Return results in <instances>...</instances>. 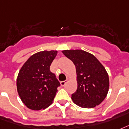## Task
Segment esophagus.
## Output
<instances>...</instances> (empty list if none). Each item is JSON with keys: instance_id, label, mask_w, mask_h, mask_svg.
Returning a JSON list of instances; mask_svg holds the SVG:
<instances>
[{"instance_id": "1", "label": "esophagus", "mask_w": 129, "mask_h": 129, "mask_svg": "<svg viewBox=\"0 0 129 129\" xmlns=\"http://www.w3.org/2000/svg\"><path fill=\"white\" fill-rule=\"evenodd\" d=\"M67 81H68L67 79L66 81H61V82H60V85H61L62 86H64V85L66 84V83L67 82Z\"/></svg>"}]
</instances>
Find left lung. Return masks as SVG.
<instances>
[{
    "mask_svg": "<svg viewBox=\"0 0 129 129\" xmlns=\"http://www.w3.org/2000/svg\"><path fill=\"white\" fill-rule=\"evenodd\" d=\"M75 65L77 89L71 95L76 105L91 108L102 102L109 89L108 75L104 66L91 54L82 50H63Z\"/></svg>",
    "mask_w": 129,
    "mask_h": 129,
    "instance_id": "obj_1",
    "label": "left lung"
}]
</instances>
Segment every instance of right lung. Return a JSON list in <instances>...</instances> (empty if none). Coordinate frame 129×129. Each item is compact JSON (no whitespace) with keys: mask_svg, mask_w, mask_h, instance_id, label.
Instances as JSON below:
<instances>
[{"mask_svg":"<svg viewBox=\"0 0 129 129\" xmlns=\"http://www.w3.org/2000/svg\"><path fill=\"white\" fill-rule=\"evenodd\" d=\"M57 51H42L29 57L17 79L20 98L29 109L40 110L50 106L60 83L50 67Z\"/></svg>","mask_w":129,"mask_h":129,"instance_id":"1","label":"right lung"}]
</instances>
